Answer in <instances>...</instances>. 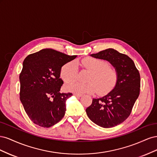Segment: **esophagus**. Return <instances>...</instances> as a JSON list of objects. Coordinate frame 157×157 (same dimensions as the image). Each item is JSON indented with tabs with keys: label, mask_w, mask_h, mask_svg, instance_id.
I'll use <instances>...</instances> for the list:
<instances>
[{
	"label": "esophagus",
	"mask_w": 157,
	"mask_h": 157,
	"mask_svg": "<svg viewBox=\"0 0 157 157\" xmlns=\"http://www.w3.org/2000/svg\"><path fill=\"white\" fill-rule=\"evenodd\" d=\"M73 95H74L75 97H77V98H80V97L82 96L81 94H74Z\"/></svg>",
	"instance_id": "34e87169"
}]
</instances>
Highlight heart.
Here are the masks:
<instances>
[{
  "mask_svg": "<svg viewBox=\"0 0 157 157\" xmlns=\"http://www.w3.org/2000/svg\"><path fill=\"white\" fill-rule=\"evenodd\" d=\"M82 67L90 71L86 81L82 84L72 82L67 84L65 89L75 94H93L97 92L99 96L108 94L115 86L117 73L109 67L107 61L94 58H86L81 61ZM78 67L75 61H71L62 66L60 70V77L65 82H71L77 77Z\"/></svg>",
  "mask_w": 157,
  "mask_h": 157,
  "instance_id": "1",
  "label": "heart"
}]
</instances>
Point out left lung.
<instances>
[{"mask_svg": "<svg viewBox=\"0 0 157 157\" xmlns=\"http://www.w3.org/2000/svg\"><path fill=\"white\" fill-rule=\"evenodd\" d=\"M108 61L117 73L115 88L101 98L93 99L86 112L95 124L112 128L121 124L130 116L140 91V75L134 62L127 55L109 48L90 55Z\"/></svg>", "mask_w": 157, "mask_h": 157, "instance_id": "8db88e82", "label": "left lung"}]
</instances>
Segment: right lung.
Returning <instances> with one entry per match:
<instances>
[{
    "mask_svg": "<svg viewBox=\"0 0 157 157\" xmlns=\"http://www.w3.org/2000/svg\"><path fill=\"white\" fill-rule=\"evenodd\" d=\"M77 58L50 48L27 56L20 75V100L35 124L49 128L65 115V102L73 94L61 93L62 66Z\"/></svg>",
    "mask_w": 157,
    "mask_h": 157,
    "instance_id": "obj_1",
    "label": "right lung"
}]
</instances>
